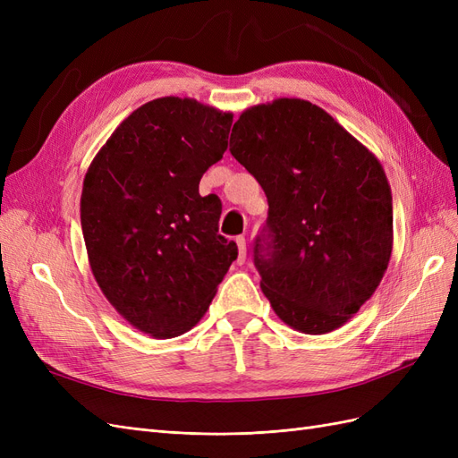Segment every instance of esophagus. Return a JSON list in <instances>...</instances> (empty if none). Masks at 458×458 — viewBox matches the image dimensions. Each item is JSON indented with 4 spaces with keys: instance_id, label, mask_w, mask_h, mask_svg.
<instances>
[{
    "instance_id": "1",
    "label": "esophagus",
    "mask_w": 458,
    "mask_h": 458,
    "mask_svg": "<svg viewBox=\"0 0 458 458\" xmlns=\"http://www.w3.org/2000/svg\"><path fill=\"white\" fill-rule=\"evenodd\" d=\"M237 246H239V263L246 261V239L237 237Z\"/></svg>"
}]
</instances>
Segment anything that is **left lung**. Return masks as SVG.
Masks as SVG:
<instances>
[{
  "instance_id": "8db88e82",
  "label": "left lung",
  "mask_w": 458,
  "mask_h": 458,
  "mask_svg": "<svg viewBox=\"0 0 458 458\" xmlns=\"http://www.w3.org/2000/svg\"><path fill=\"white\" fill-rule=\"evenodd\" d=\"M229 145L267 197L252 259L273 311L303 335L340 328L390 263L394 210L382 164L303 99L244 110Z\"/></svg>"
}]
</instances>
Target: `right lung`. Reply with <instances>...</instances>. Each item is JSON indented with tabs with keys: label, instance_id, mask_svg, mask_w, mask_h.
<instances>
[{
	"label": "right lung",
	"instance_id": "obj_1",
	"mask_svg": "<svg viewBox=\"0 0 458 458\" xmlns=\"http://www.w3.org/2000/svg\"><path fill=\"white\" fill-rule=\"evenodd\" d=\"M231 113L162 97L123 120L84 179L80 219L106 300L155 338L195 327L237 259L217 233L221 202L200 197L204 172L227 150Z\"/></svg>",
	"mask_w": 458,
	"mask_h": 458
}]
</instances>
